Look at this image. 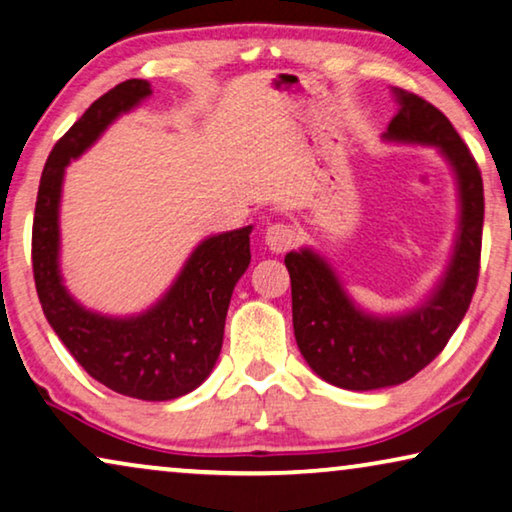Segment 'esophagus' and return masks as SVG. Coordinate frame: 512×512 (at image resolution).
I'll return each mask as SVG.
<instances>
[{
    "label": "esophagus",
    "mask_w": 512,
    "mask_h": 512,
    "mask_svg": "<svg viewBox=\"0 0 512 512\" xmlns=\"http://www.w3.org/2000/svg\"><path fill=\"white\" fill-rule=\"evenodd\" d=\"M264 241H266V246H269L271 253L280 255V253H287L289 248H294V243H296V232H294V227H292V225H285V223H273V225L266 227V232H264Z\"/></svg>",
    "instance_id": "obj_1"
}]
</instances>
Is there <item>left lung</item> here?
I'll return each mask as SVG.
<instances>
[{
    "label": "left lung",
    "mask_w": 512,
    "mask_h": 512,
    "mask_svg": "<svg viewBox=\"0 0 512 512\" xmlns=\"http://www.w3.org/2000/svg\"><path fill=\"white\" fill-rule=\"evenodd\" d=\"M393 94L400 110L384 140L439 149L455 172L460 227L439 285L418 308L391 317L358 308L315 250L287 253L296 345L315 375L347 391L398 386L421 372L451 340L478 285L485 213L478 163L444 112L409 91L393 89Z\"/></svg>",
    "instance_id": "8db88e82"
}]
</instances>
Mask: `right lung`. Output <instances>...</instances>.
<instances>
[{"instance_id": "1", "label": "right lung", "mask_w": 512, "mask_h": 512, "mask_svg": "<svg viewBox=\"0 0 512 512\" xmlns=\"http://www.w3.org/2000/svg\"><path fill=\"white\" fill-rule=\"evenodd\" d=\"M147 96V80L121 82L91 103L50 151L36 197L32 264L43 315L75 361L114 393L163 402L195 391L211 375L223 347L234 285L250 264L253 225L204 239L163 299L140 315H101L68 294L59 273V200L66 165Z\"/></svg>"}]
</instances>
